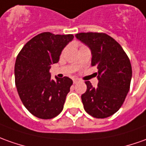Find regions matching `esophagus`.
Here are the masks:
<instances>
[{
    "mask_svg": "<svg viewBox=\"0 0 146 146\" xmlns=\"http://www.w3.org/2000/svg\"><path fill=\"white\" fill-rule=\"evenodd\" d=\"M78 82H79V79H73V83H74V84L77 83Z\"/></svg>",
    "mask_w": 146,
    "mask_h": 146,
    "instance_id": "obj_1",
    "label": "esophagus"
}]
</instances>
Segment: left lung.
<instances>
[{"instance_id":"left-lung-1","label":"left lung","mask_w":146,"mask_h":146,"mask_svg":"<svg viewBox=\"0 0 146 146\" xmlns=\"http://www.w3.org/2000/svg\"><path fill=\"white\" fill-rule=\"evenodd\" d=\"M75 37L91 51V66H96L97 87L86 81V90L81 98L86 113L105 118L120 109L128 94L132 67L121 45L105 33H81Z\"/></svg>"}]
</instances>
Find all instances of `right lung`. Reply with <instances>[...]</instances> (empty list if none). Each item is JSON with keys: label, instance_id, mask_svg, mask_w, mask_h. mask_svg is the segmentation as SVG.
Returning <instances> with one entry per match:
<instances>
[{"label": "right lung", "instance_id": "1", "mask_svg": "<svg viewBox=\"0 0 146 146\" xmlns=\"http://www.w3.org/2000/svg\"><path fill=\"white\" fill-rule=\"evenodd\" d=\"M73 38L71 34L40 33L25 44L17 57L14 73L18 94L26 109L39 118H53L63 110L73 82L68 77L53 80L49 70Z\"/></svg>", "mask_w": 146, "mask_h": 146}]
</instances>
